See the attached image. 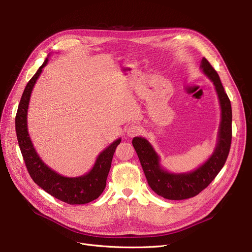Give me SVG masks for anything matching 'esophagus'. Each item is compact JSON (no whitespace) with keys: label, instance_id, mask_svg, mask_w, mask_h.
<instances>
[{"label":"esophagus","instance_id":"34e87169","mask_svg":"<svg viewBox=\"0 0 252 252\" xmlns=\"http://www.w3.org/2000/svg\"><path fill=\"white\" fill-rule=\"evenodd\" d=\"M141 131H142V127H141L140 126L134 124V125H130V126L127 127L126 134H127L128 137L133 138V137H136V136L140 135Z\"/></svg>","mask_w":252,"mask_h":252}]
</instances>
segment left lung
I'll use <instances>...</instances> for the list:
<instances>
[{"label": "left lung", "mask_w": 252, "mask_h": 252, "mask_svg": "<svg viewBox=\"0 0 252 252\" xmlns=\"http://www.w3.org/2000/svg\"><path fill=\"white\" fill-rule=\"evenodd\" d=\"M200 68L214 83L221 109L218 144L208 160L191 173L170 174L160 166L159 157L146 139L135 137L131 142L150 188L157 195L169 200L188 199L204 190L226 163L231 147L232 107L230 99L223 90L218 72L207 59L202 58Z\"/></svg>", "instance_id": "1"}]
</instances>
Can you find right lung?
<instances>
[{
    "mask_svg": "<svg viewBox=\"0 0 252 252\" xmlns=\"http://www.w3.org/2000/svg\"><path fill=\"white\" fill-rule=\"evenodd\" d=\"M48 62V58L37 69L35 74L26 85L19 102L15 117V127L20 151L29 174L33 182L57 199L68 204H86L102 194L106 187L111 161L117 145L121 139H117L102 151L97 160L87 175L77 178H66L47 166L39 158L29 135L28 130V109L32 88Z\"/></svg>",
    "mask_w": 252,
    "mask_h": 252,
    "instance_id": "add662e5",
    "label": "right lung"
}]
</instances>
